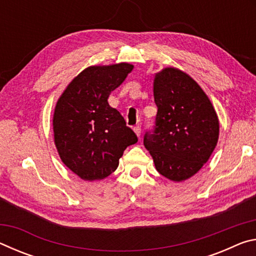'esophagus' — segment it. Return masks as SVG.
I'll return each mask as SVG.
<instances>
[{
    "label": "esophagus",
    "mask_w": 256,
    "mask_h": 256,
    "mask_svg": "<svg viewBox=\"0 0 256 256\" xmlns=\"http://www.w3.org/2000/svg\"><path fill=\"white\" fill-rule=\"evenodd\" d=\"M133 130H134V132H136V134L138 136H141V126H136V128H133Z\"/></svg>",
    "instance_id": "obj_1"
}]
</instances>
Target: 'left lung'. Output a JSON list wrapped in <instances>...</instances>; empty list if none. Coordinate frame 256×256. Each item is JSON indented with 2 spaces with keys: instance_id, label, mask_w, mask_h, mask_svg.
Here are the masks:
<instances>
[{
  "instance_id": "left-lung-1",
  "label": "left lung",
  "mask_w": 256,
  "mask_h": 256,
  "mask_svg": "<svg viewBox=\"0 0 256 256\" xmlns=\"http://www.w3.org/2000/svg\"><path fill=\"white\" fill-rule=\"evenodd\" d=\"M154 125L144 144L156 170L182 182L201 170L218 142L219 120L204 92L183 71L167 68L156 74Z\"/></svg>"
}]
</instances>
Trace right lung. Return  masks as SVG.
I'll list each match as a JSON object with an SVG mask.
<instances>
[{"instance_id": "add662e5", "label": "right lung", "mask_w": 256, "mask_h": 256, "mask_svg": "<svg viewBox=\"0 0 256 256\" xmlns=\"http://www.w3.org/2000/svg\"><path fill=\"white\" fill-rule=\"evenodd\" d=\"M132 70L128 63L90 66L71 81L56 104L55 146L64 164L82 180L110 176L124 150L138 142L120 112L107 102Z\"/></svg>"}]
</instances>
